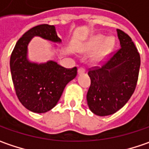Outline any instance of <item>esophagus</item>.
<instances>
[{"label": "esophagus", "mask_w": 149, "mask_h": 149, "mask_svg": "<svg viewBox=\"0 0 149 149\" xmlns=\"http://www.w3.org/2000/svg\"><path fill=\"white\" fill-rule=\"evenodd\" d=\"M77 72H78V74L84 73V72H85V68H78V70H77Z\"/></svg>", "instance_id": "1"}]
</instances>
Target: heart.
Masks as SVG:
<instances>
[{"mask_svg":"<svg viewBox=\"0 0 149 149\" xmlns=\"http://www.w3.org/2000/svg\"><path fill=\"white\" fill-rule=\"evenodd\" d=\"M115 40L113 37H107V39L102 35H97L91 38L81 48L83 52H92L98 50V54L94 59L95 62H100L107 56L114 47Z\"/></svg>","mask_w":149,"mask_h":149,"instance_id":"obj_1","label":"heart"}]
</instances>
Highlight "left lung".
Wrapping results in <instances>:
<instances>
[{
	"label": "left lung",
	"mask_w": 149,
	"mask_h": 149,
	"mask_svg": "<svg viewBox=\"0 0 149 149\" xmlns=\"http://www.w3.org/2000/svg\"><path fill=\"white\" fill-rule=\"evenodd\" d=\"M119 50L101 68L90 69L91 85L87 94L89 109L96 115L107 116L123 107L136 88L140 55L131 37L117 30Z\"/></svg>",
	"instance_id": "obj_1"
}]
</instances>
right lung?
Listing matches in <instances>:
<instances>
[{"label": "right lung", "mask_w": 149, "mask_h": 149, "mask_svg": "<svg viewBox=\"0 0 149 149\" xmlns=\"http://www.w3.org/2000/svg\"><path fill=\"white\" fill-rule=\"evenodd\" d=\"M34 36L61 43L54 26L42 24L27 31L17 41L10 56V68L12 81L19 101L33 113H44L55 107L63 90L74 79L77 69L65 68L54 61L45 63L28 60V44Z\"/></svg>", "instance_id": "add662e5"}]
</instances>
